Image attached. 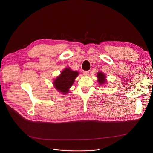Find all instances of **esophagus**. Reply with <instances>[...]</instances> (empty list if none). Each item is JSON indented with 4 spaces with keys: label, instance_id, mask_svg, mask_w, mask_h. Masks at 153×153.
Instances as JSON below:
<instances>
[{
    "label": "esophagus",
    "instance_id": "34e87169",
    "mask_svg": "<svg viewBox=\"0 0 153 153\" xmlns=\"http://www.w3.org/2000/svg\"><path fill=\"white\" fill-rule=\"evenodd\" d=\"M89 71H84V72H83V75H84V76H89Z\"/></svg>",
    "mask_w": 153,
    "mask_h": 153
}]
</instances>
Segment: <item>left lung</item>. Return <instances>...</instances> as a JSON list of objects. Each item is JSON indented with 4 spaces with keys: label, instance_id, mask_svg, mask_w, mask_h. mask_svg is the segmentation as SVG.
I'll return each instance as SVG.
<instances>
[{
    "label": "left lung",
    "instance_id": "1",
    "mask_svg": "<svg viewBox=\"0 0 153 153\" xmlns=\"http://www.w3.org/2000/svg\"><path fill=\"white\" fill-rule=\"evenodd\" d=\"M97 77L98 78L97 81L99 84H103L106 82V76L102 72L99 71L97 73Z\"/></svg>",
    "mask_w": 153,
    "mask_h": 153
}]
</instances>
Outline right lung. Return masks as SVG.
I'll list each match as a JSON object with an SVG mask.
<instances>
[{
  "mask_svg": "<svg viewBox=\"0 0 153 153\" xmlns=\"http://www.w3.org/2000/svg\"><path fill=\"white\" fill-rule=\"evenodd\" d=\"M78 75L77 71H72L70 68H65L61 72V74L54 80L53 85L55 89L62 94H68L69 88L74 84Z\"/></svg>",
  "mask_w": 153,
  "mask_h": 153,
  "instance_id": "add662e5",
  "label": "right lung"
}]
</instances>
